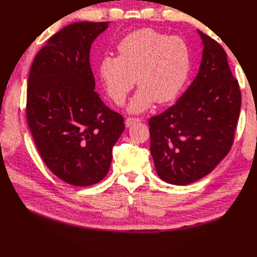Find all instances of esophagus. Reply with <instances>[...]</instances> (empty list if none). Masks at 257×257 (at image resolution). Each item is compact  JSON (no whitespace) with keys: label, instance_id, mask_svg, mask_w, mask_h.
Masks as SVG:
<instances>
[{"label":"esophagus","instance_id":"esophagus-1","mask_svg":"<svg viewBox=\"0 0 257 257\" xmlns=\"http://www.w3.org/2000/svg\"><path fill=\"white\" fill-rule=\"evenodd\" d=\"M141 121H142V118H140V117H127L126 121H125V125H126L127 127H130L131 125H133L134 123L141 122Z\"/></svg>","mask_w":257,"mask_h":257}]
</instances>
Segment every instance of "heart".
Here are the masks:
<instances>
[{
  "mask_svg": "<svg viewBox=\"0 0 257 257\" xmlns=\"http://www.w3.org/2000/svg\"><path fill=\"white\" fill-rule=\"evenodd\" d=\"M117 53L101 60L100 77L116 104L123 103L136 77L141 88L130 101L131 112L145 111L154 101L165 104L175 100L189 77L191 53L181 37L140 28L121 39Z\"/></svg>",
  "mask_w": 257,
  "mask_h": 257,
  "instance_id": "heart-1",
  "label": "heart"
}]
</instances>
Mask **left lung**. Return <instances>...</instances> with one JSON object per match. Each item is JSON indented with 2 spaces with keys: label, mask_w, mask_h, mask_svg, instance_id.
<instances>
[{
  "label": "left lung",
  "mask_w": 257,
  "mask_h": 257,
  "mask_svg": "<svg viewBox=\"0 0 257 257\" xmlns=\"http://www.w3.org/2000/svg\"><path fill=\"white\" fill-rule=\"evenodd\" d=\"M198 33L203 54L195 80L176 104L148 119L157 175L179 186L201 179L227 155L242 103L240 85L224 49Z\"/></svg>",
  "instance_id": "left-lung-1"
}]
</instances>
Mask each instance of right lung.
Returning a JSON list of instances; mask_svg holds the SVG:
<instances>
[{"label": "right lung", "instance_id": "obj_1", "mask_svg": "<svg viewBox=\"0 0 257 257\" xmlns=\"http://www.w3.org/2000/svg\"><path fill=\"white\" fill-rule=\"evenodd\" d=\"M110 22H77L38 51L27 84L26 117L44 163L62 181L87 187L106 176L124 131L121 114L94 91L90 48Z\"/></svg>", "mask_w": 257, "mask_h": 257}]
</instances>
